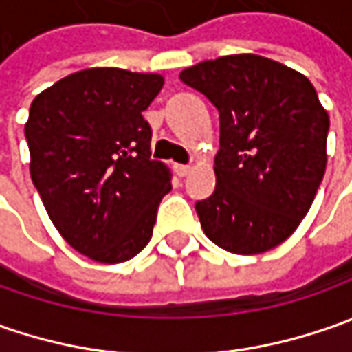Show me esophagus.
<instances>
[{"label": "esophagus", "mask_w": 352, "mask_h": 352, "mask_svg": "<svg viewBox=\"0 0 352 352\" xmlns=\"http://www.w3.org/2000/svg\"><path fill=\"white\" fill-rule=\"evenodd\" d=\"M174 170H176V174L180 178H184V176H188V172L192 170V166L190 164H174Z\"/></svg>", "instance_id": "34e87169"}]
</instances>
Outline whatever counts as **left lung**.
Returning <instances> with one entry per match:
<instances>
[{
    "mask_svg": "<svg viewBox=\"0 0 352 352\" xmlns=\"http://www.w3.org/2000/svg\"><path fill=\"white\" fill-rule=\"evenodd\" d=\"M180 80L219 111L215 192L196 204L204 233L235 254L284 243L327 164L329 116L304 74L258 54L199 62Z\"/></svg>",
    "mask_w": 352,
    "mask_h": 352,
    "instance_id": "obj_1",
    "label": "left lung"
}]
</instances>
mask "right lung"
I'll return each mask as SVG.
<instances>
[{
	"label": "right lung",
	"mask_w": 352,
	"mask_h": 352,
	"mask_svg": "<svg viewBox=\"0 0 352 352\" xmlns=\"http://www.w3.org/2000/svg\"><path fill=\"white\" fill-rule=\"evenodd\" d=\"M160 74L88 68L58 80L31 103L25 137L31 178L64 241L91 261L125 263L153 236L170 170L151 160L142 111Z\"/></svg>",
	"instance_id": "1"
}]
</instances>
